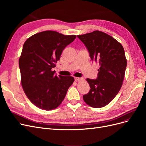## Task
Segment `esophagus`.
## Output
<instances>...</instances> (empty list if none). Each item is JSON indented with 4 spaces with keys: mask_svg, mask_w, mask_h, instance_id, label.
Masks as SVG:
<instances>
[{
    "mask_svg": "<svg viewBox=\"0 0 146 146\" xmlns=\"http://www.w3.org/2000/svg\"><path fill=\"white\" fill-rule=\"evenodd\" d=\"M82 80V78H78V77H75V80L76 82H78V81H81Z\"/></svg>",
    "mask_w": 146,
    "mask_h": 146,
    "instance_id": "esophagus-1",
    "label": "esophagus"
}]
</instances>
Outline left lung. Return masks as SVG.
I'll list each match as a JSON object with an SVG mask.
<instances>
[{"instance_id": "8db88e82", "label": "left lung", "mask_w": 146, "mask_h": 146, "mask_svg": "<svg viewBox=\"0 0 146 146\" xmlns=\"http://www.w3.org/2000/svg\"><path fill=\"white\" fill-rule=\"evenodd\" d=\"M77 37L85 45L92 61L99 64L97 79L87 78L90 90L84 101L93 108L108 105L120 91L124 78L127 59L123 47L110 35L99 30Z\"/></svg>"}]
</instances>
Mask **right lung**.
Returning <instances> with one entry per match:
<instances>
[{
  "label": "right lung",
  "mask_w": 146,
  "mask_h": 146,
  "mask_svg": "<svg viewBox=\"0 0 146 146\" xmlns=\"http://www.w3.org/2000/svg\"><path fill=\"white\" fill-rule=\"evenodd\" d=\"M76 38V35L47 30L32 35L24 42L19 60L21 85L28 99L38 108H56L74 82L72 77L55 76L52 69L64 48Z\"/></svg>",
  "instance_id": "right-lung-1"
}]
</instances>
